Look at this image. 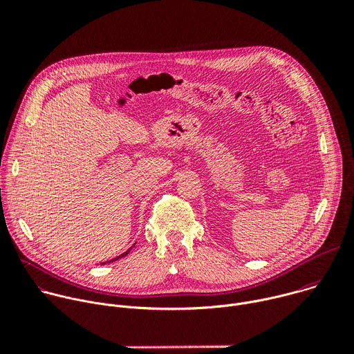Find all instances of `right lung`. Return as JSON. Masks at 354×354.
<instances>
[{
  "instance_id": "obj_1",
  "label": "right lung",
  "mask_w": 354,
  "mask_h": 354,
  "mask_svg": "<svg viewBox=\"0 0 354 354\" xmlns=\"http://www.w3.org/2000/svg\"><path fill=\"white\" fill-rule=\"evenodd\" d=\"M133 246H134V245H133ZM133 246H131V248H133ZM131 248H130V249H129V250H126V252H124V254H122V255H119V257H118V258H115V259H112V261H109V262H113V261H118V259H120V258H123V257H126V255H127V254H129V252H130V250H131ZM109 262H105V263H109ZM105 263H102V265H105Z\"/></svg>"
}]
</instances>
